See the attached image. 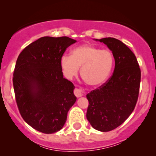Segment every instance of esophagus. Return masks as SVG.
<instances>
[{"mask_svg": "<svg viewBox=\"0 0 156 156\" xmlns=\"http://www.w3.org/2000/svg\"><path fill=\"white\" fill-rule=\"evenodd\" d=\"M74 94L77 98H80L83 95V90L80 88H76L74 89Z\"/></svg>", "mask_w": 156, "mask_h": 156, "instance_id": "1", "label": "esophagus"}]
</instances>
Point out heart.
Listing matches in <instances>:
<instances>
[{
  "label": "heart",
  "instance_id": "b5f03b06",
  "mask_svg": "<svg viewBox=\"0 0 156 156\" xmlns=\"http://www.w3.org/2000/svg\"><path fill=\"white\" fill-rule=\"evenodd\" d=\"M114 64L112 53L90 44L75 48L72 55H64L61 58V67L64 76L72 79L78 73L88 85L95 87L103 83L108 78Z\"/></svg>",
  "mask_w": 156,
  "mask_h": 156
}]
</instances>
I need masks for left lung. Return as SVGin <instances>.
Returning a JSON list of instances; mask_svg holds the SVG:
<instances>
[{
	"mask_svg": "<svg viewBox=\"0 0 156 156\" xmlns=\"http://www.w3.org/2000/svg\"><path fill=\"white\" fill-rule=\"evenodd\" d=\"M96 40L112 51L115 67L105 83L87 94V118L94 129L107 132L122 124L135 108L141 69L135 54L120 40L111 37Z\"/></svg>",
	"mask_w": 156,
	"mask_h": 156,
	"instance_id": "left-lung-1",
	"label": "left lung"
}]
</instances>
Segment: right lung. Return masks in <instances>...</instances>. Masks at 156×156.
I'll list each match as a JSON object with an SVG mask.
<instances>
[{
	"label": "right lung",
	"mask_w": 156,
	"mask_h": 156,
	"mask_svg": "<svg viewBox=\"0 0 156 156\" xmlns=\"http://www.w3.org/2000/svg\"><path fill=\"white\" fill-rule=\"evenodd\" d=\"M76 40L41 37L20 53L13 74L16 103L23 119L44 133L58 131L76 103L75 87L63 78L61 58Z\"/></svg>",
	"instance_id": "add662e5"
}]
</instances>
